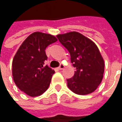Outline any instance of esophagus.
<instances>
[{"instance_id":"34e87169","label":"esophagus","mask_w":122,"mask_h":122,"mask_svg":"<svg viewBox=\"0 0 122 122\" xmlns=\"http://www.w3.org/2000/svg\"><path fill=\"white\" fill-rule=\"evenodd\" d=\"M58 68H59V70H62V69H63V68H64V65H63V64H62V63H61Z\"/></svg>"}]
</instances>
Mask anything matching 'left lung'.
<instances>
[{
	"label": "left lung",
	"instance_id": "obj_1",
	"mask_svg": "<svg viewBox=\"0 0 122 122\" xmlns=\"http://www.w3.org/2000/svg\"><path fill=\"white\" fill-rule=\"evenodd\" d=\"M56 37L69 51L71 61L76 69L74 76L67 79L68 88L78 95L92 93L101 83L105 71L104 60L97 45L77 32Z\"/></svg>",
	"mask_w": 122,
	"mask_h": 122
}]
</instances>
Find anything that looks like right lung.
Listing matches in <instances>:
<instances>
[{"label":"right lung","mask_w":122,"mask_h":122,"mask_svg":"<svg viewBox=\"0 0 122 122\" xmlns=\"http://www.w3.org/2000/svg\"><path fill=\"white\" fill-rule=\"evenodd\" d=\"M57 41L54 36L36 32L23 41L12 60V77L17 87L31 97L43 94L50 85L54 70L44 61L45 49Z\"/></svg>","instance_id":"1"}]
</instances>
